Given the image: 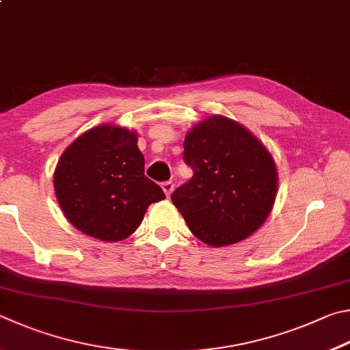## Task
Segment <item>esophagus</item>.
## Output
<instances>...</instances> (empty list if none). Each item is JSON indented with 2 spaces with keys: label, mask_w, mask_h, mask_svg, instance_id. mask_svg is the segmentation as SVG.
Listing matches in <instances>:
<instances>
[{
  "label": "esophagus",
  "mask_w": 350,
  "mask_h": 350,
  "mask_svg": "<svg viewBox=\"0 0 350 350\" xmlns=\"http://www.w3.org/2000/svg\"><path fill=\"white\" fill-rule=\"evenodd\" d=\"M161 187H163V191H164V193L167 195V197H170V193L174 192V187H175V185L172 181H164L163 185H161Z\"/></svg>",
  "instance_id": "esophagus-1"
}]
</instances>
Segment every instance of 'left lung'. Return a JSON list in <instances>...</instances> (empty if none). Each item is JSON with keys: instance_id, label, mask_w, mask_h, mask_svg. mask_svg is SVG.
I'll return each instance as SVG.
<instances>
[{"instance_id": "8db88e82", "label": "left lung", "mask_w": 350, "mask_h": 350, "mask_svg": "<svg viewBox=\"0 0 350 350\" xmlns=\"http://www.w3.org/2000/svg\"><path fill=\"white\" fill-rule=\"evenodd\" d=\"M183 157L193 176L172 193V203L198 240L228 246L266 221L277 195V169L247 129L211 116L186 135Z\"/></svg>"}]
</instances>
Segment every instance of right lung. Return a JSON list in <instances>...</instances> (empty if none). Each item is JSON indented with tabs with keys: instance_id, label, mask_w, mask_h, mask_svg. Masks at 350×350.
<instances>
[{
	"instance_id": "obj_1",
	"label": "right lung",
	"mask_w": 350,
	"mask_h": 350,
	"mask_svg": "<svg viewBox=\"0 0 350 350\" xmlns=\"http://www.w3.org/2000/svg\"><path fill=\"white\" fill-rule=\"evenodd\" d=\"M53 186L66 218L103 241L132 235L147 207L165 198L163 189L144 175L137 133L109 124L83 133L67 147Z\"/></svg>"
}]
</instances>
